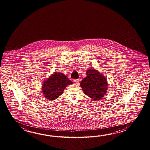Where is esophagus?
Listing matches in <instances>:
<instances>
[{"mask_svg": "<svg viewBox=\"0 0 150 150\" xmlns=\"http://www.w3.org/2000/svg\"><path fill=\"white\" fill-rule=\"evenodd\" d=\"M79 79H74V83H79Z\"/></svg>", "mask_w": 150, "mask_h": 150, "instance_id": "34e87169", "label": "esophagus"}]
</instances>
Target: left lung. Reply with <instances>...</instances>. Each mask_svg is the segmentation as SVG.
Wrapping results in <instances>:
<instances>
[{"mask_svg": "<svg viewBox=\"0 0 150 150\" xmlns=\"http://www.w3.org/2000/svg\"><path fill=\"white\" fill-rule=\"evenodd\" d=\"M87 76L83 78L80 85L83 93L93 100L99 101L102 99L107 91L106 78L96 70H88Z\"/></svg>", "mask_w": 150, "mask_h": 150, "instance_id": "left-lung-1", "label": "left lung"}]
</instances>
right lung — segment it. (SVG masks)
<instances>
[{
    "instance_id": "1",
    "label": "right lung",
    "mask_w": 150,
    "mask_h": 150,
    "mask_svg": "<svg viewBox=\"0 0 150 150\" xmlns=\"http://www.w3.org/2000/svg\"><path fill=\"white\" fill-rule=\"evenodd\" d=\"M72 83L64 74H54L43 83L42 92L48 100H54L62 94L66 87Z\"/></svg>"
}]
</instances>
